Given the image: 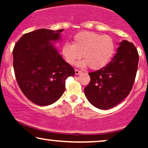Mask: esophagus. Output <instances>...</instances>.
<instances>
[{
	"mask_svg": "<svg viewBox=\"0 0 148 148\" xmlns=\"http://www.w3.org/2000/svg\"><path fill=\"white\" fill-rule=\"evenodd\" d=\"M81 71L78 70V69H75V74H76V75H78V74H81Z\"/></svg>",
	"mask_w": 148,
	"mask_h": 148,
	"instance_id": "34e87169",
	"label": "esophagus"
}]
</instances>
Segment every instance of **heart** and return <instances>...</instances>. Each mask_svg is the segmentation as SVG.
<instances>
[{
  "instance_id": "heart-1",
  "label": "heart",
  "mask_w": 148,
  "mask_h": 148,
  "mask_svg": "<svg viewBox=\"0 0 148 148\" xmlns=\"http://www.w3.org/2000/svg\"><path fill=\"white\" fill-rule=\"evenodd\" d=\"M115 42L108 35H101L90 31H81L73 37L72 44L62 45L61 53L66 62L74 64L83 55L84 60L79 66L97 70L104 67L115 53Z\"/></svg>"
}]
</instances>
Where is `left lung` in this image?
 <instances>
[{"label":"left lung","instance_id":"left-lung-1","mask_svg":"<svg viewBox=\"0 0 148 148\" xmlns=\"http://www.w3.org/2000/svg\"><path fill=\"white\" fill-rule=\"evenodd\" d=\"M116 54L103 68L88 73L90 77L84 92L96 108L106 110L121 102L133 86L138 63V53L133 44L127 40L119 43Z\"/></svg>","mask_w":148,"mask_h":148}]
</instances>
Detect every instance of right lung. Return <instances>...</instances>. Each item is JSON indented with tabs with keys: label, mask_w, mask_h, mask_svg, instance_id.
Segmentation results:
<instances>
[{
	"label": "right lung",
	"mask_w": 148,
	"mask_h": 148,
	"mask_svg": "<svg viewBox=\"0 0 148 148\" xmlns=\"http://www.w3.org/2000/svg\"><path fill=\"white\" fill-rule=\"evenodd\" d=\"M64 29L42 28L22 35L13 49V67L20 89L32 102L47 106L65 90V79L75 74L53 42Z\"/></svg>",
	"instance_id": "obj_1"
}]
</instances>
